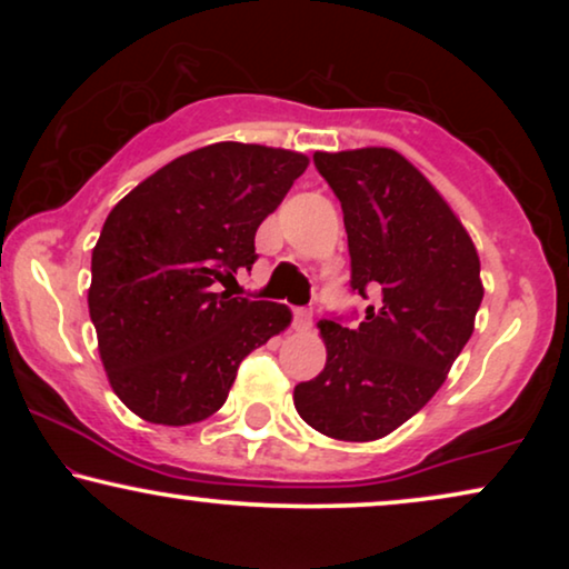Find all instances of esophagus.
<instances>
[{"label":"esophagus","instance_id":"1","mask_svg":"<svg viewBox=\"0 0 569 569\" xmlns=\"http://www.w3.org/2000/svg\"><path fill=\"white\" fill-rule=\"evenodd\" d=\"M313 323V313L308 308H292V326L298 331H308Z\"/></svg>","mask_w":569,"mask_h":569}]
</instances>
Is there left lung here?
<instances>
[{
    "label": "left lung",
    "instance_id": "8db88e82",
    "mask_svg": "<svg viewBox=\"0 0 569 569\" xmlns=\"http://www.w3.org/2000/svg\"><path fill=\"white\" fill-rule=\"evenodd\" d=\"M345 212L349 290L378 302L362 321H321L326 368L295 386V409L337 440L386 438L446 380L485 298L479 256L448 201L388 147L316 152Z\"/></svg>",
    "mask_w": 569,
    "mask_h": 569
}]
</instances>
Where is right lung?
Masks as SVG:
<instances>
[{"instance_id":"right-lung-1","label":"right lung","mask_w":569,"mask_h":569,"mask_svg":"<svg viewBox=\"0 0 569 569\" xmlns=\"http://www.w3.org/2000/svg\"><path fill=\"white\" fill-rule=\"evenodd\" d=\"M306 168L300 152L217 142L168 162L106 217L88 306L108 380L137 417H212L238 365L290 326L287 306L220 284L253 267L256 230Z\"/></svg>"}]
</instances>
